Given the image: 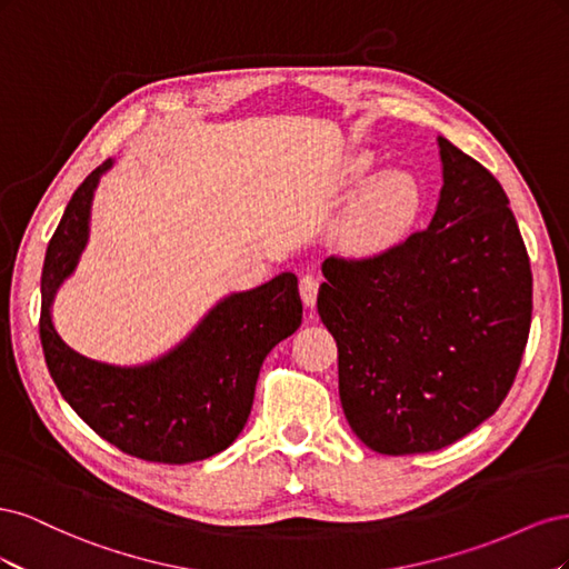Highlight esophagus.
I'll use <instances>...</instances> for the list:
<instances>
[{
	"instance_id": "esophagus-1",
	"label": "esophagus",
	"mask_w": 569,
	"mask_h": 569,
	"mask_svg": "<svg viewBox=\"0 0 569 569\" xmlns=\"http://www.w3.org/2000/svg\"><path fill=\"white\" fill-rule=\"evenodd\" d=\"M318 287H320V280L316 278V274H303L301 282H299V291H301V301H303L306 308H313L316 306Z\"/></svg>"
}]
</instances>
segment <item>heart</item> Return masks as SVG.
I'll list each match as a JSON object with an SVG mask.
<instances>
[{"label": "heart", "mask_w": 569, "mask_h": 569, "mask_svg": "<svg viewBox=\"0 0 569 569\" xmlns=\"http://www.w3.org/2000/svg\"><path fill=\"white\" fill-rule=\"evenodd\" d=\"M375 168L370 151L358 153L349 166L353 182L366 180ZM420 213V187L401 170H385L366 184L339 226V247L349 256L368 258L399 244Z\"/></svg>", "instance_id": "obj_1"}]
</instances>
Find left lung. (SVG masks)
Segmentation results:
<instances>
[{
  "mask_svg": "<svg viewBox=\"0 0 569 569\" xmlns=\"http://www.w3.org/2000/svg\"><path fill=\"white\" fill-rule=\"evenodd\" d=\"M427 230L366 261L327 258L318 313L339 349V399L385 456L439 451L508 396L531 325V268L489 170L437 137Z\"/></svg>",
  "mask_w": 569,
  "mask_h": 569,
  "instance_id": "1",
  "label": "left lung"
}]
</instances>
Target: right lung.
Masks as SVG:
<instances>
[{"label": "right lung", "mask_w": 569, "mask_h": 569, "mask_svg": "<svg viewBox=\"0 0 569 569\" xmlns=\"http://www.w3.org/2000/svg\"><path fill=\"white\" fill-rule=\"evenodd\" d=\"M113 161L76 189L42 268L40 339L49 375L78 416L123 453L153 462L211 458L242 432L266 356L301 325L295 272L232 291L166 353L137 366H113L68 347L51 320L59 287L76 272L90 239L92 199Z\"/></svg>", "instance_id": "add662e5"}]
</instances>
